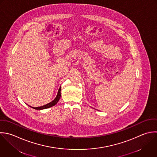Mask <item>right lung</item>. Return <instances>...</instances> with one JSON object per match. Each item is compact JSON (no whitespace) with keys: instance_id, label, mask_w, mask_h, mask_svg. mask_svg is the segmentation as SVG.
<instances>
[{"instance_id":"1","label":"right lung","mask_w":157,"mask_h":157,"mask_svg":"<svg viewBox=\"0 0 157 157\" xmlns=\"http://www.w3.org/2000/svg\"><path fill=\"white\" fill-rule=\"evenodd\" d=\"M60 90H61V87H60V89H59V91H58V93H57V97H56V98L52 101L51 102H50L48 104H46L44 106H40V107H36V108H34V107H32V108L35 109H37V110H41V109H46V108H49L50 107H52L53 106H54L55 105L57 104V103L59 101V100H60V96H61V94H60Z\"/></svg>"}]
</instances>
